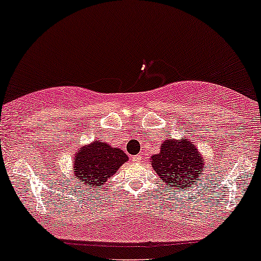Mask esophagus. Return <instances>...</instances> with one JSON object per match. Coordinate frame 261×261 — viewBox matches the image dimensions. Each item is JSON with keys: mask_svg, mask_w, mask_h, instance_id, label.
Instances as JSON below:
<instances>
[{"mask_svg": "<svg viewBox=\"0 0 261 261\" xmlns=\"http://www.w3.org/2000/svg\"><path fill=\"white\" fill-rule=\"evenodd\" d=\"M141 159H142L141 154H137V155L132 156V161H133L134 163H139V162H141Z\"/></svg>", "mask_w": 261, "mask_h": 261, "instance_id": "34e87169", "label": "esophagus"}]
</instances>
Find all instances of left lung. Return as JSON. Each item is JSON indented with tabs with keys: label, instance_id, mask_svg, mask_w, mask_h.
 Wrapping results in <instances>:
<instances>
[{
	"label": "left lung",
	"instance_id": "1",
	"mask_svg": "<svg viewBox=\"0 0 261 261\" xmlns=\"http://www.w3.org/2000/svg\"><path fill=\"white\" fill-rule=\"evenodd\" d=\"M152 167L163 183L184 190L203 175L204 161L192 142L164 139L161 152L152 155Z\"/></svg>",
	"mask_w": 261,
	"mask_h": 261
}]
</instances>
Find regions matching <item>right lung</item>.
<instances>
[{
	"instance_id": "right-lung-1",
	"label": "right lung",
	"mask_w": 261,
	"mask_h": 261,
	"mask_svg": "<svg viewBox=\"0 0 261 261\" xmlns=\"http://www.w3.org/2000/svg\"><path fill=\"white\" fill-rule=\"evenodd\" d=\"M127 161V154L122 149L96 141L85 145L75 153L73 159L74 179L82 181V187L98 189L100 186H106L107 179Z\"/></svg>"
}]
</instances>
